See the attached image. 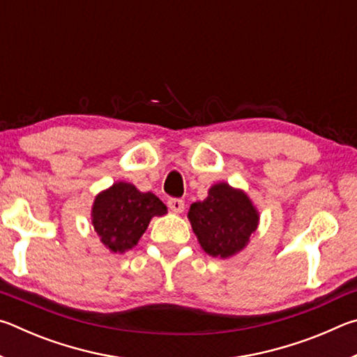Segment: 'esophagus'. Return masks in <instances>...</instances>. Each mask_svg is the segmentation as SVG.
Returning a JSON list of instances; mask_svg holds the SVG:
<instances>
[{
  "label": "esophagus",
  "mask_w": 357,
  "mask_h": 357,
  "mask_svg": "<svg viewBox=\"0 0 357 357\" xmlns=\"http://www.w3.org/2000/svg\"><path fill=\"white\" fill-rule=\"evenodd\" d=\"M168 208H170L173 213L181 214L184 211V202L181 198H170L168 200Z\"/></svg>",
  "instance_id": "34e87169"
}]
</instances>
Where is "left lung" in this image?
Returning a JSON list of instances; mask_svg holds the SVG:
<instances>
[{"label": "left lung", "mask_w": 357, "mask_h": 357, "mask_svg": "<svg viewBox=\"0 0 357 357\" xmlns=\"http://www.w3.org/2000/svg\"><path fill=\"white\" fill-rule=\"evenodd\" d=\"M187 217L202 249L222 259L244 250L259 223L249 195L228 183L211 185L203 202L190 204Z\"/></svg>", "instance_id": "8db88e82"}]
</instances>
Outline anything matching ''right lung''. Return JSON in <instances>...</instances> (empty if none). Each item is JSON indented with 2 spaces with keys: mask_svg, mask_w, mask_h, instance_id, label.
<instances>
[{
  "mask_svg": "<svg viewBox=\"0 0 357 357\" xmlns=\"http://www.w3.org/2000/svg\"><path fill=\"white\" fill-rule=\"evenodd\" d=\"M167 214V206L151 192L118 181L99 192L91 208V223L100 243L112 253H124L138 244L153 217Z\"/></svg>",
  "mask_w": 357,
  "mask_h": 357,
  "instance_id": "add662e5",
  "label": "right lung"
}]
</instances>
